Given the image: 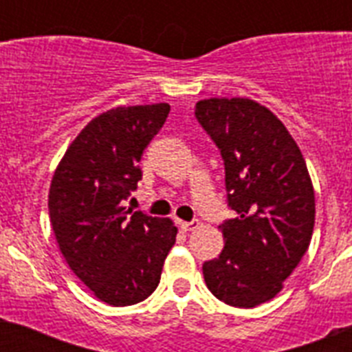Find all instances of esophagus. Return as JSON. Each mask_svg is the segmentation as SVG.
<instances>
[{
  "label": "esophagus",
  "instance_id": "obj_1",
  "mask_svg": "<svg viewBox=\"0 0 352 352\" xmlns=\"http://www.w3.org/2000/svg\"><path fill=\"white\" fill-rule=\"evenodd\" d=\"M201 222L199 220H190V222H179V227H182L183 231H195L199 229Z\"/></svg>",
  "mask_w": 352,
  "mask_h": 352
}]
</instances>
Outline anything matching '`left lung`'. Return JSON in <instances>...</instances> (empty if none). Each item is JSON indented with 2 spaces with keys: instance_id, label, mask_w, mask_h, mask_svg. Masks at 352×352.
<instances>
[{
  "instance_id": "left-lung-1",
  "label": "left lung",
  "mask_w": 352,
  "mask_h": 352,
  "mask_svg": "<svg viewBox=\"0 0 352 352\" xmlns=\"http://www.w3.org/2000/svg\"><path fill=\"white\" fill-rule=\"evenodd\" d=\"M195 118L219 146L227 204L219 226L226 247L203 264L208 289L223 303L252 309L275 298L309 248L316 220L312 179L296 141L250 98H206Z\"/></svg>"
}]
</instances>
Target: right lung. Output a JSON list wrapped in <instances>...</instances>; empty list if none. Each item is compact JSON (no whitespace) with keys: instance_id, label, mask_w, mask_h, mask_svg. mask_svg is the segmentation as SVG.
Instances as JSON below:
<instances>
[{"instance_id":"1","label":"right lung","mask_w":352,"mask_h":352,"mask_svg":"<svg viewBox=\"0 0 352 352\" xmlns=\"http://www.w3.org/2000/svg\"><path fill=\"white\" fill-rule=\"evenodd\" d=\"M169 111V104L132 105L93 118L52 176L49 217L61 254L79 280L113 307L139 303L157 289L176 241L173 220L123 206L142 178V151Z\"/></svg>"}]
</instances>
